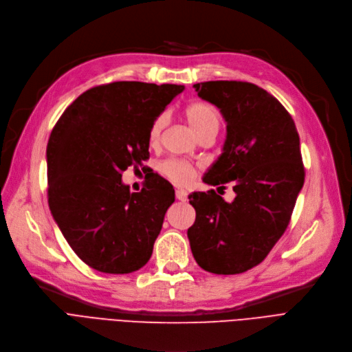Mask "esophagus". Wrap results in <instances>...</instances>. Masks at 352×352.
Segmentation results:
<instances>
[{
	"label": "esophagus",
	"mask_w": 352,
	"mask_h": 352,
	"mask_svg": "<svg viewBox=\"0 0 352 352\" xmlns=\"http://www.w3.org/2000/svg\"><path fill=\"white\" fill-rule=\"evenodd\" d=\"M176 199L180 200V202H186L188 200V192L183 189H176Z\"/></svg>",
	"instance_id": "esophagus-1"
}]
</instances>
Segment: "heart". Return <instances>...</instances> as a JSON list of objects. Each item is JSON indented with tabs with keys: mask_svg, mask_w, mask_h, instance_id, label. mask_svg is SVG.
Wrapping results in <instances>:
<instances>
[{
	"mask_svg": "<svg viewBox=\"0 0 352 352\" xmlns=\"http://www.w3.org/2000/svg\"><path fill=\"white\" fill-rule=\"evenodd\" d=\"M185 117L189 127L192 131L199 138L202 136L204 133H217L221 126V116L212 104L205 102H193L190 103L185 110ZM166 124V116L160 114L157 119L153 122L152 127H150L148 133V140L152 144L157 143L160 139V133ZM162 172L180 185H188L195 177V169L183 162L177 160H169L162 164Z\"/></svg>",
	"mask_w": 352,
	"mask_h": 352,
	"instance_id": "b5f03b06",
	"label": "heart"
}]
</instances>
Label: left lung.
<instances>
[{
	"instance_id": "obj_1",
	"label": "left lung",
	"mask_w": 352,
	"mask_h": 352,
	"mask_svg": "<svg viewBox=\"0 0 352 352\" xmlns=\"http://www.w3.org/2000/svg\"><path fill=\"white\" fill-rule=\"evenodd\" d=\"M193 87L226 123L222 155L204 182H232L236 196L225 202L214 190L189 195L196 210L188 229L190 249L208 272L242 274L266 258L289 223L305 179L299 136L285 107L252 82L205 81Z\"/></svg>"
}]
</instances>
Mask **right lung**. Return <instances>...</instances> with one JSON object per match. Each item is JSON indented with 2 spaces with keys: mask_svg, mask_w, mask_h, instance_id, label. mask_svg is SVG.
I'll use <instances>...</instances> for the list:
<instances>
[{
  "mask_svg": "<svg viewBox=\"0 0 352 352\" xmlns=\"http://www.w3.org/2000/svg\"><path fill=\"white\" fill-rule=\"evenodd\" d=\"M179 85L116 81L65 109L47 144L48 206L76 255L104 274H130L152 256L175 189L153 176L130 193L122 173L148 159V133Z\"/></svg>",
  "mask_w": 352,
  "mask_h": 352,
  "instance_id": "add662e5",
  "label": "right lung"
}]
</instances>
